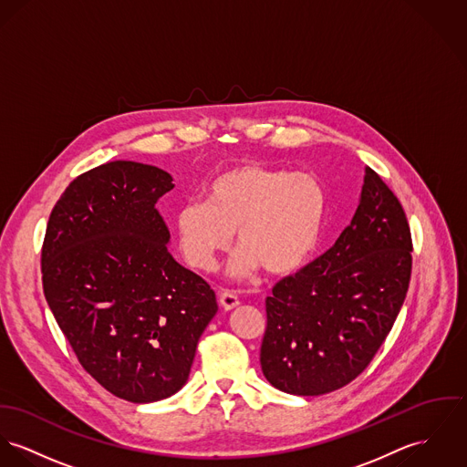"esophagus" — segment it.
Here are the masks:
<instances>
[{
    "label": "esophagus",
    "mask_w": 467,
    "mask_h": 467,
    "mask_svg": "<svg viewBox=\"0 0 467 467\" xmlns=\"http://www.w3.org/2000/svg\"><path fill=\"white\" fill-rule=\"evenodd\" d=\"M239 303H241V301H239V297H237V295H235L234 291H223V293L219 295V305L223 306V310H232V308H235Z\"/></svg>",
    "instance_id": "obj_1"
}]
</instances>
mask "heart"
Listing matches in <instances>:
<instances>
[{
    "mask_svg": "<svg viewBox=\"0 0 467 467\" xmlns=\"http://www.w3.org/2000/svg\"><path fill=\"white\" fill-rule=\"evenodd\" d=\"M205 194L207 203H183L174 217L180 252L198 271H213L234 232L239 254L232 275L239 278L258 267L291 275L319 244L327 194L312 174L241 164L221 172Z\"/></svg>",
    "mask_w": 467,
    "mask_h": 467,
    "instance_id": "obj_1",
    "label": "heart"
}]
</instances>
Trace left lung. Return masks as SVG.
<instances>
[{
  "instance_id": "1",
  "label": "left lung",
  "mask_w": 467,
  "mask_h": 467,
  "mask_svg": "<svg viewBox=\"0 0 467 467\" xmlns=\"http://www.w3.org/2000/svg\"><path fill=\"white\" fill-rule=\"evenodd\" d=\"M410 273L405 211L368 168L357 213L336 244L282 278L265 299L260 366L267 382L297 396L353 382L389 336Z\"/></svg>"
}]
</instances>
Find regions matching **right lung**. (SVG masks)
I'll return each mask as SVG.
<instances>
[{"mask_svg":"<svg viewBox=\"0 0 467 467\" xmlns=\"http://www.w3.org/2000/svg\"><path fill=\"white\" fill-rule=\"evenodd\" d=\"M170 172L116 161L77 176L46 226V301L85 371L131 403L187 382L217 303L211 285L170 252L157 202Z\"/></svg>","mask_w":467,"mask_h":467,"instance_id":"add662e5","label":"right lung"}]
</instances>
